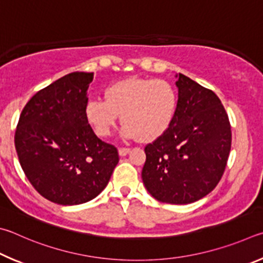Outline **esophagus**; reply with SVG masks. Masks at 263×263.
<instances>
[{
	"mask_svg": "<svg viewBox=\"0 0 263 263\" xmlns=\"http://www.w3.org/2000/svg\"><path fill=\"white\" fill-rule=\"evenodd\" d=\"M129 153H130V149H129V148H120L119 149V155L122 156V157H123V156L128 155Z\"/></svg>",
	"mask_w": 263,
	"mask_h": 263,
	"instance_id": "obj_1",
	"label": "esophagus"
}]
</instances>
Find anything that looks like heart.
Instances as JSON below:
<instances>
[{
  "label": "heart",
  "instance_id": "b5f03b06",
  "mask_svg": "<svg viewBox=\"0 0 263 263\" xmlns=\"http://www.w3.org/2000/svg\"><path fill=\"white\" fill-rule=\"evenodd\" d=\"M177 103V92L171 83L159 78L133 77L108 86L104 100H90L85 115L100 137L110 134L118 115H121L123 136L150 142L171 126Z\"/></svg>",
  "mask_w": 263,
  "mask_h": 263
}]
</instances>
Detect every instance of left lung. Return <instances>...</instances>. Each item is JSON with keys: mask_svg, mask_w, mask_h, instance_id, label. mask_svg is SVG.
<instances>
[{"mask_svg": "<svg viewBox=\"0 0 263 263\" xmlns=\"http://www.w3.org/2000/svg\"><path fill=\"white\" fill-rule=\"evenodd\" d=\"M178 103L171 126L146 144L142 180L156 200L188 204L217 186L231 150V126L215 92L177 75Z\"/></svg>", "mask_w": 263, "mask_h": 263, "instance_id": "1", "label": "left lung"}]
</instances>
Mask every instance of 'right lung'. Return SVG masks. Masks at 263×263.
I'll return each instance as SVG.
<instances>
[{"mask_svg": "<svg viewBox=\"0 0 263 263\" xmlns=\"http://www.w3.org/2000/svg\"><path fill=\"white\" fill-rule=\"evenodd\" d=\"M93 72H71L36 92L23 108L15 133L21 166L45 199L81 204L107 186L119 154L86 120Z\"/></svg>", "mask_w": 263, "mask_h": 263, "instance_id": "add662e5", "label": "right lung"}]
</instances>
